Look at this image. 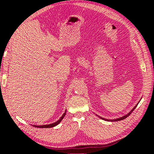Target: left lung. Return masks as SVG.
Here are the masks:
<instances>
[{
    "instance_id": "left-lung-1",
    "label": "left lung",
    "mask_w": 154,
    "mask_h": 154,
    "mask_svg": "<svg viewBox=\"0 0 154 154\" xmlns=\"http://www.w3.org/2000/svg\"><path fill=\"white\" fill-rule=\"evenodd\" d=\"M139 102L137 103V104L136 106H134V108L132 109V110L130 111L129 113H127V114L125 115V116H122V117H121V118H119V119H104V118H102V117H100V116H97H97L98 117H100L101 119H102V120H104V121H111V122H113V121H121V120H123V119H126V118H127V117L129 116L130 113H131L132 112V111H133L134 110V109H135L136 107H137V106L138 104H139Z\"/></svg>"
}]
</instances>
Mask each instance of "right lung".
<instances>
[{
  "mask_svg": "<svg viewBox=\"0 0 154 154\" xmlns=\"http://www.w3.org/2000/svg\"><path fill=\"white\" fill-rule=\"evenodd\" d=\"M66 110L65 111V112L63 113V115L62 116V117L60 118V119L58 120L57 121H56L55 123H52V124H49V125H33V127H35V128H53V127H54V126H56V125H57L59 123H60L61 121H62V120L64 119V116H65V115H66Z\"/></svg>",
  "mask_w": 154,
  "mask_h": 154,
  "instance_id": "right-lung-1",
  "label": "right lung"
}]
</instances>
